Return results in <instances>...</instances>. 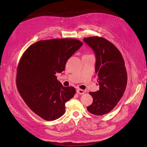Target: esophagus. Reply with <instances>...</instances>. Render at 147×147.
<instances>
[{
  "instance_id": "obj_1",
  "label": "esophagus",
  "mask_w": 147,
  "mask_h": 147,
  "mask_svg": "<svg viewBox=\"0 0 147 147\" xmlns=\"http://www.w3.org/2000/svg\"><path fill=\"white\" fill-rule=\"evenodd\" d=\"M77 92L78 93V94H83L84 93V91L83 90H81V89H77Z\"/></svg>"
}]
</instances>
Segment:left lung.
Masks as SVG:
<instances>
[{"mask_svg":"<svg viewBox=\"0 0 147 147\" xmlns=\"http://www.w3.org/2000/svg\"><path fill=\"white\" fill-rule=\"evenodd\" d=\"M83 41L94 52L99 84V90L90 92L93 102L87 110L92 114L103 115L113 109L126 90L127 77L124 61L118 48L107 40L91 37Z\"/></svg>","mask_w":147,"mask_h":147,"instance_id":"1","label":"left lung"}]
</instances>
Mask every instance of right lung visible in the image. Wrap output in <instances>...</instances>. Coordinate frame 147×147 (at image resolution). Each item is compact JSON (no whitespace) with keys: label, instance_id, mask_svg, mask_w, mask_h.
<instances>
[{"label":"right lung","instance_id":"add662e5","mask_svg":"<svg viewBox=\"0 0 147 147\" xmlns=\"http://www.w3.org/2000/svg\"><path fill=\"white\" fill-rule=\"evenodd\" d=\"M82 45L72 38L42 40L22 56L17 69L18 90L31 110L43 119L60 118L65 102L74 96L75 89L63 86L56 74L64 71L67 61Z\"/></svg>","mask_w":147,"mask_h":147}]
</instances>
